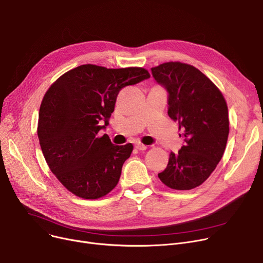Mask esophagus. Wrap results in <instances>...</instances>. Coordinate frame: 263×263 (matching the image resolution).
<instances>
[{"instance_id": "34e87169", "label": "esophagus", "mask_w": 263, "mask_h": 263, "mask_svg": "<svg viewBox=\"0 0 263 263\" xmlns=\"http://www.w3.org/2000/svg\"><path fill=\"white\" fill-rule=\"evenodd\" d=\"M135 148L141 150V151H143V150H146V149H147V146H146V145H143V144H140V143H137V144H135Z\"/></svg>"}]
</instances>
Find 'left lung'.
Returning a JSON list of instances; mask_svg holds the SVG:
<instances>
[{
	"instance_id": "1",
	"label": "left lung",
	"mask_w": 263,
	"mask_h": 263,
	"mask_svg": "<svg viewBox=\"0 0 263 263\" xmlns=\"http://www.w3.org/2000/svg\"><path fill=\"white\" fill-rule=\"evenodd\" d=\"M151 73L166 89L168 116L178 121L184 139L158 176L171 189L192 190L209 178L224 155L229 134L227 103L212 81L194 66L170 62L151 68Z\"/></svg>"
}]
</instances>
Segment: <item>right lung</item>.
<instances>
[{
    "mask_svg": "<svg viewBox=\"0 0 263 263\" xmlns=\"http://www.w3.org/2000/svg\"><path fill=\"white\" fill-rule=\"evenodd\" d=\"M149 78L140 67L87 64L64 73L46 92L39 109V144L51 172L76 196L97 199L117 185L133 146H116L100 131L108 124L118 92Z\"/></svg>",
    "mask_w": 263,
    "mask_h": 263,
    "instance_id": "1",
    "label": "right lung"
}]
</instances>
